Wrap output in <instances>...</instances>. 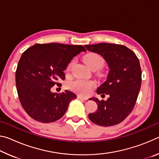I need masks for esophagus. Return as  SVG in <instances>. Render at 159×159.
<instances>
[{
  "mask_svg": "<svg viewBox=\"0 0 159 159\" xmlns=\"http://www.w3.org/2000/svg\"><path fill=\"white\" fill-rule=\"evenodd\" d=\"M78 99H81V100H87L88 98H85V97H83V96H80V95H78Z\"/></svg>",
  "mask_w": 159,
  "mask_h": 159,
  "instance_id": "esophagus-1",
  "label": "esophagus"
}]
</instances>
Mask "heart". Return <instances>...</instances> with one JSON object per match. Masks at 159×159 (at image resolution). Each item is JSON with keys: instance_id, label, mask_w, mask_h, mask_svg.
<instances>
[{"instance_id": "b5f03b06", "label": "heart", "mask_w": 159, "mask_h": 159, "mask_svg": "<svg viewBox=\"0 0 159 159\" xmlns=\"http://www.w3.org/2000/svg\"><path fill=\"white\" fill-rule=\"evenodd\" d=\"M84 62L90 69H99L102 68L104 64V60L100 55L97 53H89L85 56ZM70 65L67 67V70H69ZM96 83L92 80H76L71 82L69 85V87L74 92L79 93L82 95H88L90 93L91 90L95 88Z\"/></svg>"}]
</instances>
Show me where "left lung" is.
Instances as JSON below:
<instances>
[{"label": "left lung", "mask_w": 159, "mask_h": 159, "mask_svg": "<svg viewBox=\"0 0 159 159\" xmlns=\"http://www.w3.org/2000/svg\"><path fill=\"white\" fill-rule=\"evenodd\" d=\"M90 52L99 54L108 64L107 79L97 90L102 95H109L107 101L93 99L98 104L96 112L89 114L91 121L101 126L122 122L133 109L142 83V70L135 54L127 47L112 43L85 45Z\"/></svg>", "instance_id": "1"}]
</instances>
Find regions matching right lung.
Wrapping results in <instances>:
<instances>
[{"label": "right lung", "mask_w": 159, "mask_h": 159, "mask_svg": "<svg viewBox=\"0 0 159 159\" xmlns=\"http://www.w3.org/2000/svg\"><path fill=\"white\" fill-rule=\"evenodd\" d=\"M83 45L51 43L36 44L23 52L15 73L19 99L29 116L37 121H56L65 114L70 102L76 98L69 90L57 94L51 92L65 79L64 71L80 52Z\"/></svg>", "instance_id": "1"}]
</instances>
